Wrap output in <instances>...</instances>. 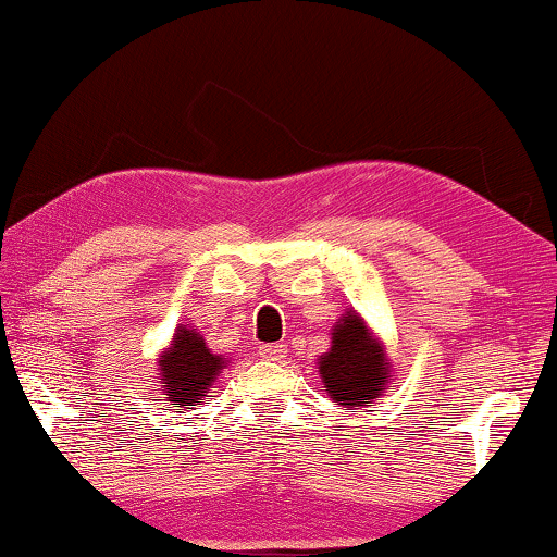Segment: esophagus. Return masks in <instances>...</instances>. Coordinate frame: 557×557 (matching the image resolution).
<instances>
[{
	"label": "esophagus",
	"instance_id": "1",
	"mask_svg": "<svg viewBox=\"0 0 557 557\" xmlns=\"http://www.w3.org/2000/svg\"><path fill=\"white\" fill-rule=\"evenodd\" d=\"M261 357L271 362H281V360H286V347L284 345H263Z\"/></svg>",
	"mask_w": 557,
	"mask_h": 557
}]
</instances>
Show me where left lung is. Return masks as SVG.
Here are the masks:
<instances>
[{
  "mask_svg": "<svg viewBox=\"0 0 557 557\" xmlns=\"http://www.w3.org/2000/svg\"><path fill=\"white\" fill-rule=\"evenodd\" d=\"M317 364L330 398L352 413L380 398V393L387 391V380L393 377L383 342L355 311L342 314L334 324L330 352L319 357Z\"/></svg>",
  "mask_w": 557,
  "mask_h": 557,
  "instance_id": "1",
  "label": "left lung"
}]
</instances>
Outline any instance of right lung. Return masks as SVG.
Returning <instances> with one entry per match:
<instances>
[{"instance_id":"right-lung-1","label":"right lung","mask_w":557,"mask_h":557,"mask_svg":"<svg viewBox=\"0 0 557 557\" xmlns=\"http://www.w3.org/2000/svg\"><path fill=\"white\" fill-rule=\"evenodd\" d=\"M225 364L227 360L223 355L210 352L200 332L182 324L174 332L172 345L159 355V383H162L164 391L162 395H166L174 410H182L185 406H200Z\"/></svg>"}]
</instances>
